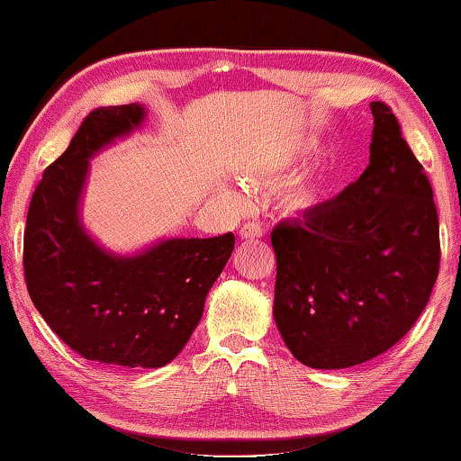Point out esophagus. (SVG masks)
<instances>
[{
  "label": "esophagus",
  "instance_id": "1",
  "mask_svg": "<svg viewBox=\"0 0 461 461\" xmlns=\"http://www.w3.org/2000/svg\"><path fill=\"white\" fill-rule=\"evenodd\" d=\"M262 233H265V230H262V225L257 221H246L242 228H240V236H242L244 240L262 238Z\"/></svg>",
  "mask_w": 461,
  "mask_h": 461
}]
</instances>
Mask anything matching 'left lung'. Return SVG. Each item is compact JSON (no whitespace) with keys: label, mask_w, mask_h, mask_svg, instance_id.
Here are the masks:
<instances>
[{"label":"left lung","mask_w":461,"mask_h":461,"mask_svg":"<svg viewBox=\"0 0 461 461\" xmlns=\"http://www.w3.org/2000/svg\"><path fill=\"white\" fill-rule=\"evenodd\" d=\"M369 166L270 233L275 322L297 361L345 369L385 353L427 308L439 275V219L425 167L385 102L371 104Z\"/></svg>","instance_id":"left-lung-1"}]
</instances>
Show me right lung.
<instances>
[{"instance_id": "1", "label": "right lung", "mask_w": 461, "mask_h": 461, "mask_svg": "<svg viewBox=\"0 0 461 461\" xmlns=\"http://www.w3.org/2000/svg\"><path fill=\"white\" fill-rule=\"evenodd\" d=\"M143 119L137 104L96 108L32 194L24 281L34 308L71 350L121 367H162L191 339L236 238L166 240L135 258L111 257L77 221L87 159Z\"/></svg>"}]
</instances>
